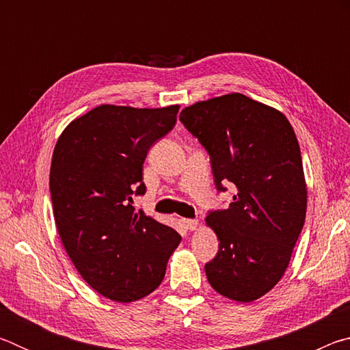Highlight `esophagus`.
Listing matches in <instances>:
<instances>
[{
	"label": "esophagus",
	"instance_id": "1",
	"mask_svg": "<svg viewBox=\"0 0 350 350\" xmlns=\"http://www.w3.org/2000/svg\"><path fill=\"white\" fill-rule=\"evenodd\" d=\"M182 225L183 227H185L187 230H189V232H193V230H196L198 228V221L196 219H182Z\"/></svg>",
	"mask_w": 350,
	"mask_h": 350
}]
</instances>
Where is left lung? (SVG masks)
<instances>
[{
    "label": "left lung",
    "mask_w": 350,
    "mask_h": 350,
    "mask_svg": "<svg viewBox=\"0 0 350 350\" xmlns=\"http://www.w3.org/2000/svg\"><path fill=\"white\" fill-rule=\"evenodd\" d=\"M179 118L210 154L217 191L228 182L238 188L228 208L205 219L219 239L206 278L225 298L250 303L281 280L303 230L298 139L282 112L239 92L194 103Z\"/></svg>",
    "instance_id": "1"
}]
</instances>
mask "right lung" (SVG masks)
<instances>
[{
	"label": "right lung",
	"mask_w": 350,
	"mask_h": 350,
	"mask_svg": "<svg viewBox=\"0 0 350 350\" xmlns=\"http://www.w3.org/2000/svg\"><path fill=\"white\" fill-rule=\"evenodd\" d=\"M177 111L102 105L70 122L55 145L49 188L58 234L83 280L117 303L161 286L182 239L133 206L146 191V154L174 128Z\"/></svg>",
	"instance_id": "right-lung-1"
}]
</instances>
